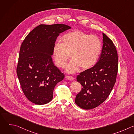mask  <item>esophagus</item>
I'll use <instances>...</instances> for the list:
<instances>
[{
  "instance_id": "obj_1",
  "label": "esophagus",
  "mask_w": 134,
  "mask_h": 134,
  "mask_svg": "<svg viewBox=\"0 0 134 134\" xmlns=\"http://www.w3.org/2000/svg\"><path fill=\"white\" fill-rule=\"evenodd\" d=\"M66 79L70 81H72L74 80V78L72 77V76H66Z\"/></svg>"
}]
</instances>
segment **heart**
Masks as SVG:
<instances>
[{
    "mask_svg": "<svg viewBox=\"0 0 134 134\" xmlns=\"http://www.w3.org/2000/svg\"><path fill=\"white\" fill-rule=\"evenodd\" d=\"M102 48V42L97 36L75 30L64 34L61 43L54 44L52 54L56 65L60 68L66 66L71 54L72 59L67 65L66 71L74 73L80 67L87 69L94 66L99 60Z\"/></svg>",
    "mask_w": 134,
    "mask_h": 134,
    "instance_id": "1",
    "label": "heart"
}]
</instances>
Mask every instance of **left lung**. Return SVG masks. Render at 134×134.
Masks as SVG:
<instances>
[{
    "label": "left lung",
    "mask_w": 134,
    "mask_h": 134,
    "mask_svg": "<svg viewBox=\"0 0 134 134\" xmlns=\"http://www.w3.org/2000/svg\"><path fill=\"white\" fill-rule=\"evenodd\" d=\"M102 35L103 44L99 60L76 78L82 88L75 101L79 107L85 110L96 108L102 103L109 97L116 81L117 51L111 40L104 33Z\"/></svg>",
    "instance_id": "left-lung-1"
}]
</instances>
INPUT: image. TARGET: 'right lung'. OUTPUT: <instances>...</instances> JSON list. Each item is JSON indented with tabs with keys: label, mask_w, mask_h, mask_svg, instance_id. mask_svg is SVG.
<instances>
[{
	"label": "right lung",
	"mask_w": 134,
	"mask_h": 134,
	"mask_svg": "<svg viewBox=\"0 0 134 134\" xmlns=\"http://www.w3.org/2000/svg\"><path fill=\"white\" fill-rule=\"evenodd\" d=\"M70 29L65 24H41L22 43L17 75L25 97L33 103L42 105L51 101L55 85L65 77L54 65L51 55L57 37Z\"/></svg>",
	"instance_id": "obj_1"
}]
</instances>
